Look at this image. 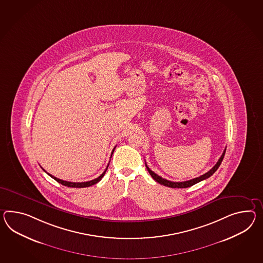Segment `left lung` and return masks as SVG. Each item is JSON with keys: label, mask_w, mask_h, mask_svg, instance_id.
I'll list each match as a JSON object with an SVG mask.
<instances>
[{"label": "left lung", "mask_w": 263, "mask_h": 263, "mask_svg": "<svg viewBox=\"0 0 263 263\" xmlns=\"http://www.w3.org/2000/svg\"><path fill=\"white\" fill-rule=\"evenodd\" d=\"M225 151H226V149H224V151H223V153L221 155V157L219 158V160H218L217 164H216L215 166L213 167L211 170H209L207 173L203 174L202 176H200L199 178L190 179V180H186V181L175 182V181H170V180L162 179V178L160 177L159 175H157V174L154 173V172H153V171H152V170L147 166V164H146V163H145V166L147 168L148 172H149V174L151 175V177H152V178H153L157 182L160 183V184L167 186V187H171V188H187V187H190V186H192L194 185V184H196V183H198V182L201 181V180H203V179H208L209 177H211L212 175L218 170V168L219 167V165H220L221 161L223 160V158H224Z\"/></svg>", "instance_id": "8db88e82"}]
</instances>
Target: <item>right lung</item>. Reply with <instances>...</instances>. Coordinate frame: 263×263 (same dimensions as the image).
Segmentation results:
<instances>
[{
	"instance_id": "add662e5",
	"label": "right lung",
	"mask_w": 263,
	"mask_h": 263,
	"mask_svg": "<svg viewBox=\"0 0 263 263\" xmlns=\"http://www.w3.org/2000/svg\"><path fill=\"white\" fill-rule=\"evenodd\" d=\"M115 148L113 149V151H112V153H111V157H112V154H113V152H114V150H115ZM109 165V164H108ZM107 165V167H108ZM107 167H106V169L104 170V172H103L100 177H98L97 179H92V180H89V181H84V182H71V181H65V180H63V179H58V178H56V177H54V176H52L50 174L47 173L46 171H45V169H43L45 172L48 174L50 177H51L52 179H55L56 181H58L59 183H61V184H63L64 186H67V187H73V188H84V187H89L91 185H94V184H96L98 183L101 179H103V176H104V174L106 172V170H107ZM43 168V167H42Z\"/></svg>"
}]
</instances>
